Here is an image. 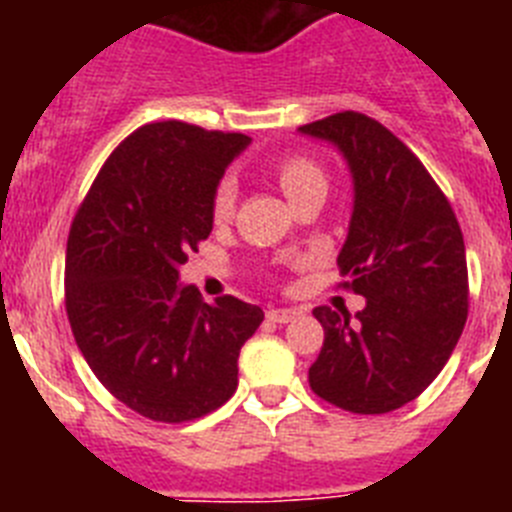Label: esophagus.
Returning a JSON list of instances; mask_svg holds the SVG:
<instances>
[{
  "label": "esophagus",
  "mask_w": 512,
  "mask_h": 512,
  "mask_svg": "<svg viewBox=\"0 0 512 512\" xmlns=\"http://www.w3.org/2000/svg\"><path fill=\"white\" fill-rule=\"evenodd\" d=\"M297 315H300V310H277V307L266 310V320H271V323H292Z\"/></svg>",
  "instance_id": "obj_1"
}]
</instances>
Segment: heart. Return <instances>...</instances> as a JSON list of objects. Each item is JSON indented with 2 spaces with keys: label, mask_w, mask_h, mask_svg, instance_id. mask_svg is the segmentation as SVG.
<instances>
[{
  "label": "heart",
  "mask_w": 512,
  "mask_h": 512,
  "mask_svg": "<svg viewBox=\"0 0 512 512\" xmlns=\"http://www.w3.org/2000/svg\"><path fill=\"white\" fill-rule=\"evenodd\" d=\"M277 182L292 205L302 202L310 194H325V187H328L323 166L312 161L310 156H284L277 164ZM235 197H238V187H235L233 176L220 179L215 194H212V217L217 223H223L233 215Z\"/></svg>",
  "instance_id": "1"
}]
</instances>
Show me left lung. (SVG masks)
<instances>
[{
  "instance_id": "8db88e82",
  "label": "left lung",
  "mask_w": 512,
  "mask_h": 512,
  "mask_svg": "<svg viewBox=\"0 0 512 512\" xmlns=\"http://www.w3.org/2000/svg\"><path fill=\"white\" fill-rule=\"evenodd\" d=\"M300 133L328 140L348 161L354 212L338 266L343 289L366 297L356 320L312 310L325 341L307 379L348 413H392L438 377L467 323L464 235L428 169L382 122L346 110Z\"/></svg>"
}]
</instances>
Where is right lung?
<instances>
[{
    "label": "right lung",
    "instance_id": "1",
    "mask_svg": "<svg viewBox=\"0 0 512 512\" xmlns=\"http://www.w3.org/2000/svg\"><path fill=\"white\" fill-rule=\"evenodd\" d=\"M251 138L179 120L143 125L110 153L66 243V315L94 377L156 423L233 397L238 354L264 320L233 295L202 302L179 266L212 230V194Z\"/></svg>",
    "mask_w": 512,
    "mask_h": 512
}]
</instances>
